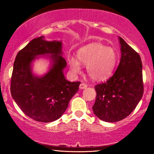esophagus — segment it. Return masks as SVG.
Listing matches in <instances>:
<instances>
[{"instance_id":"1","label":"esophagus","mask_w":154,"mask_h":154,"mask_svg":"<svg viewBox=\"0 0 154 154\" xmlns=\"http://www.w3.org/2000/svg\"><path fill=\"white\" fill-rule=\"evenodd\" d=\"M87 87H88V85H86L85 83L84 82H82L80 85H79V88H80V89H85Z\"/></svg>"}]
</instances>
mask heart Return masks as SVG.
<instances>
[{"instance_id":"heart-1","label":"heart","mask_w":154,"mask_h":154,"mask_svg":"<svg viewBox=\"0 0 154 154\" xmlns=\"http://www.w3.org/2000/svg\"><path fill=\"white\" fill-rule=\"evenodd\" d=\"M77 58L87 66V73L93 81H103L112 75L118 61V55L113 48L100 43H91L77 51ZM70 69L74 75L81 72V64L75 58L69 59Z\"/></svg>"}]
</instances>
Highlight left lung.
I'll list each match as a JSON object with an SVG mask.
<instances>
[{"instance_id":"left-lung-1","label":"left lung","mask_w":154,"mask_h":154,"mask_svg":"<svg viewBox=\"0 0 154 154\" xmlns=\"http://www.w3.org/2000/svg\"><path fill=\"white\" fill-rule=\"evenodd\" d=\"M119 40L121 59L118 68L107 81L95 86L93 113L107 122H119L130 115L143 94L140 56L121 37Z\"/></svg>"}]
</instances>
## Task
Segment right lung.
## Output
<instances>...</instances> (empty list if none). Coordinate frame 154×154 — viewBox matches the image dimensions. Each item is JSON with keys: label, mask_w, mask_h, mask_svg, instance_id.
I'll use <instances>...</instances> for the list:
<instances>
[{"label": "right lung", "mask_w": 154, "mask_h": 154, "mask_svg": "<svg viewBox=\"0 0 154 154\" xmlns=\"http://www.w3.org/2000/svg\"><path fill=\"white\" fill-rule=\"evenodd\" d=\"M44 36L33 39L16 56L11 80L12 98L26 116L40 122L59 119L69 100L78 91L80 82H71L63 75L66 61L61 41H47ZM39 56L51 61L43 76L32 72V62Z\"/></svg>", "instance_id": "add662e5"}]
</instances>
